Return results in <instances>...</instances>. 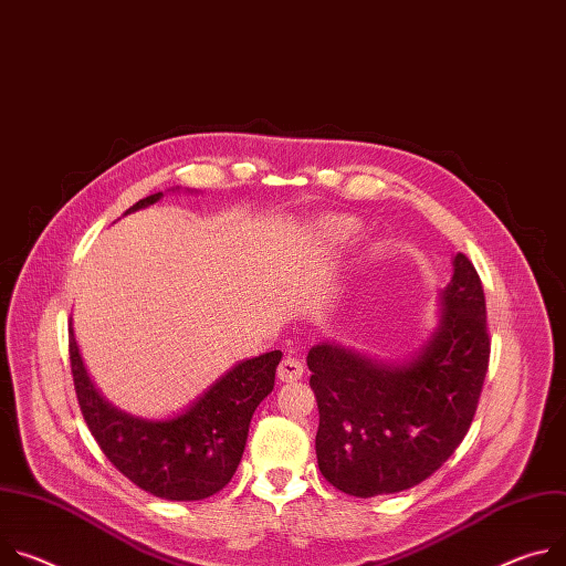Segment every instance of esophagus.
I'll list each match as a JSON object with an SVG mask.
<instances>
[{"label":"esophagus","instance_id":"34e87169","mask_svg":"<svg viewBox=\"0 0 566 566\" xmlns=\"http://www.w3.org/2000/svg\"><path fill=\"white\" fill-rule=\"evenodd\" d=\"M302 373H304V368L297 358L286 356V358H282V364L277 368V379L280 381H297L302 377Z\"/></svg>","mask_w":566,"mask_h":566}]
</instances>
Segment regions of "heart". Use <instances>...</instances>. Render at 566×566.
Returning a JSON list of instances; mask_svg holds the SVG:
<instances>
[{
    "label": "heart",
    "mask_w": 566,
    "mask_h": 566,
    "mask_svg": "<svg viewBox=\"0 0 566 566\" xmlns=\"http://www.w3.org/2000/svg\"><path fill=\"white\" fill-rule=\"evenodd\" d=\"M354 232V223L347 221V219H334V221H327L323 226V234L332 241H338V239H345Z\"/></svg>",
    "instance_id": "1"
}]
</instances>
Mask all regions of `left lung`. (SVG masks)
<instances>
[{
	"mask_svg": "<svg viewBox=\"0 0 566 566\" xmlns=\"http://www.w3.org/2000/svg\"><path fill=\"white\" fill-rule=\"evenodd\" d=\"M451 264L436 327L406 358H377L336 338L306 354L321 410L318 468L349 496L416 488L470 431L490 361L485 295L465 254Z\"/></svg>",
	"mask_w": 566,
	"mask_h": 566,
	"instance_id": "8db88e82",
	"label": "left lung"
}]
</instances>
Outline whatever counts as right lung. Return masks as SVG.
Segmentation results:
<instances>
[{
  "label": "right lung",
  "instance_id": "obj_1",
  "mask_svg": "<svg viewBox=\"0 0 566 566\" xmlns=\"http://www.w3.org/2000/svg\"><path fill=\"white\" fill-rule=\"evenodd\" d=\"M169 191H180V187ZM163 196L158 191L142 198L126 214L156 205ZM70 361L81 413L113 465L153 496L200 501L223 490L234 476L254 410L275 386L282 352L273 349L237 361L167 418L126 413L101 395L83 364L74 329H70Z\"/></svg>",
  "mask_w": 566,
  "mask_h": 566
}]
</instances>
